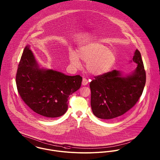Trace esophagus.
I'll return each mask as SVG.
<instances>
[{"label": "esophagus", "mask_w": 160, "mask_h": 160, "mask_svg": "<svg viewBox=\"0 0 160 160\" xmlns=\"http://www.w3.org/2000/svg\"><path fill=\"white\" fill-rule=\"evenodd\" d=\"M88 82H89V81H88V80L87 79H86V78H84L82 79V84L83 86H86V85H88Z\"/></svg>", "instance_id": "obj_1"}]
</instances>
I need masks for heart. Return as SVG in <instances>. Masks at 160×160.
<instances>
[{"instance_id":"1","label":"heart","mask_w":160,"mask_h":160,"mask_svg":"<svg viewBox=\"0 0 160 160\" xmlns=\"http://www.w3.org/2000/svg\"><path fill=\"white\" fill-rule=\"evenodd\" d=\"M79 58L87 63L88 71L94 75H102L107 72L116 61L114 52L105 45L91 42L79 47L77 54L72 50L69 53V59L71 64L75 67H79Z\"/></svg>"}]
</instances>
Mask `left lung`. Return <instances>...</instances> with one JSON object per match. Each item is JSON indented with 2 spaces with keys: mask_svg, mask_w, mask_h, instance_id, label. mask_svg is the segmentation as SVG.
Here are the masks:
<instances>
[{
  "mask_svg": "<svg viewBox=\"0 0 160 160\" xmlns=\"http://www.w3.org/2000/svg\"><path fill=\"white\" fill-rule=\"evenodd\" d=\"M132 60L137 67L131 75L123 77L120 71L114 69L95 76L90 82L92 110L96 117L113 119L124 114L136 104L144 89L146 73L137 49Z\"/></svg>",
  "mask_w": 160,
  "mask_h": 160,
  "instance_id": "8db88e82",
  "label": "left lung"
}]
</instances>
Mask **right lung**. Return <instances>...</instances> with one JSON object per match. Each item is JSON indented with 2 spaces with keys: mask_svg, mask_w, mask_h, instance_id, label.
<instances>
[{
  "mask_svg": "<svg viewBox=\"0 0 160 160\" xmlns=\"http://www.w3.org/2000/svg\"><path fill=\"white\" fill-rule=\"evenodd\" d=\"M79 75L67 76L39 68L35 57L26 46L16 75L18 92L23 102L39 116L53 118L65 114L69 97L81 85Z\"/></svg>",
  "mask_w": 160,
  "mask_h": 160,
  "instance_id": "1",
  "label": "right lung"
}]
</instances>
